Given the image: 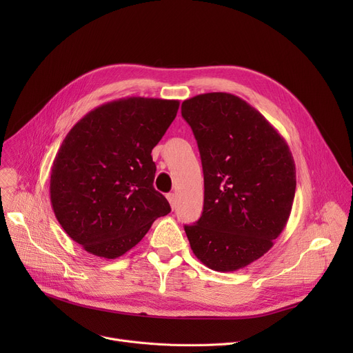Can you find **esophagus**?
Segmentation results:
<instances>
[{
	"instance_id": "esophagus-1",
	"label": "esophagus",
	"mask_w": 353,
	"mask_h": 353,
	"mask_svg": "<svg viewBox=\"0 0 353 353\" xmlns=\"http://www.w3.org/2000/svg\"><path fill=\"white\" fill-rule=\"evenodd\" d=\"M167 200H169L172 209L174 210V208H176V194L174 193H169V194H167Z\"/></svg>"
}]
</instances>
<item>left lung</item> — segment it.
I'll list each match as a JSON object with an SVG mask.
<instances>
[{"label":"left lung","mask_w":353,"mask_h":353,"mask_svg":"<svg viewBox=\"0 0 353 353\" xmlns=\"http://www.w3.org/2000/svg\"><path fill=\"white\" fill-rule=\"evenodd\" d=\"M197 140L205 205L184 226L199 261L216 272L243 269L262 257L290 216L296 167L286 140L249 103L206 92L181 104Z\"/></svg>","instance_id":"obj_1"}]
</instances>
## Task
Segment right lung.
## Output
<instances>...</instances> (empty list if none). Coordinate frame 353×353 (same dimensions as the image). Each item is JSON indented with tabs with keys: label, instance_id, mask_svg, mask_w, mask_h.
I'll return each instance as SVG.
<instances>
[{
	"label": "right lung",
	"instance_id": "right-lung-1",
	"mask_svg": "<svg viewBox=\"0 0 353 353\" xmlns=\"http://www.w3.org/2000/svg\"><path fill=\"white\" fill-rule=\"evenodd\" d=\"M179 100L125 97L76 123L51 167V206L64 232L91 254L116 259L170 213L153 188L152 150L174 120Z\"/></svg>",
	"mask_w": 353,
	"mask_h": 353
}]
</instances>
